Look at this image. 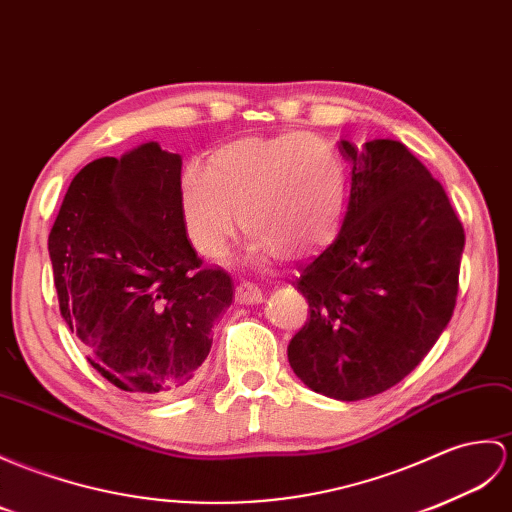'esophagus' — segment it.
<instances>
[{"label":"esophagus","mask_w":512,"mask_h":512,"mask_svg":"<svg viewBox=\"0 0 512 512\" xmlns=\"http://www.w3.org/2000/svg\"><path fill=\"white\" fill-rule=\"evenodd\" d=\"M235 301L240 305H257L264 301V294L253 283H240L235 288Z\"/></svg>","instance_id":"esophagus-1"}]
</instances>
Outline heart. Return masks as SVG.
I'll use <instances>...</instances> for the list:
<instances>
[{
	"mask_svg": "<svg viewBox=\"0 0 512 512\" xmlns=\"http://www.w3.org/2000/svg\"><path fill=\"white\" fill-rule=\"evenodd\" d=\"M347 196V163L307 133L233 139L211 152L207 172L187 168L178 189L187 235L202 255L227 253L242 222L251 233L246 259L259 268L325 253L340 235Z\"/></svg>",
	"mask_w": 512,
	"mask_h": 512,
	"instance_id": "heart-1",
	"label": "heart"
}]
</instances>
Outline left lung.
Returning <instances> with one entry per match:
<instances>
[{"label":"left lung","mask_w":512,"mask_h":512,"mask_svg":"<svg viewBox=\"0 0 512 512\" xmlns=\"http://www.w3.org/2000/svg\"><path fill=\"white\" fill-rule=\"evenodd\" d=\"M351 196L338 240L294 288L310 318L288 360L318 395H379L419 366L456 307L465 231L443 185L395 139H340Z\"/></svg>","instance_id":"8db88e82"}]
</instances>
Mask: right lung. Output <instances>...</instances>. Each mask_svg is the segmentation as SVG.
Segmentation results:
<instances>
[{
    "label": "right lung",
    "mask_w": 512,
    "mask_h": 512,
    "mask_svg": "<svg viewBox=\"0 0 512 512\" xmlns=\"http://www.w3.org/2000/svg\"><path fill=\"white\" fill-rule=\"evenodd\" d=\"M181 154L148 141L71 181L47 248L58 305L89 364L144 399L181 390L233 303L227 272L202 270L181 213Z\"/></svg>",
    "instance_id": "1"
}]
</instances>
